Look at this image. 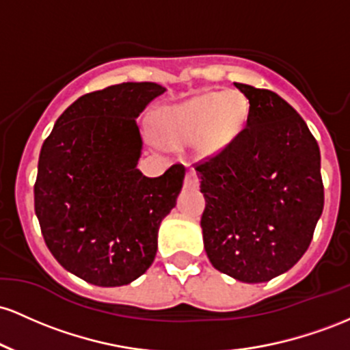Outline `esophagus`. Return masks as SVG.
I'll use <instances>...</instances> for the list:
<instances>
[{"mask_svg": "<svg viewBox=\"0 0 350 350\" xmlns=\"http://www.w3.org/2000/svg\"><path fill=\"white\" fill-rule=\"evenodd\" d=\"M200 185V180L198 176H196V172L193 168H190V170L187 172V176H185V187L187 188H196Z\"/></svg>", "mask_w": 350, "mask_h": 350, "instance_id": "esophagus-1", "label": "esophagus"}]
</instances>
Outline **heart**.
Segmentation results:
<instances>
[{
  "label": "heart",
  "instance_id": "obj_1",
  "mask_svg": "<svg viewBox=\"0 0 350 350\" xmlns=\"http://www.w3.org/2000/svg\"><path fill=\"white\" fill-rule=\"evenodd\" d=\"M246 104L239 94H205L178 105H168L157 116V129L170 144L202 139L203 147L218 148L241 131Z\"/></svg>",
  "mask_w": 350,
  "mask_h": 350
}]
</instances>
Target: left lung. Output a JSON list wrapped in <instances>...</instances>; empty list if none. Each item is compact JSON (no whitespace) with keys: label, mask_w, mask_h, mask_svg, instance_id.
<instances>
[{"label":"left lung","mask_w":350,"mask_h":350,"mask_svg":"<svg viewBox=\"0 0 350 350\" xmlns=\"http://www.w3.org/2000/svg\"><path fill=\"white\" fill-rule=\"evenodd\" d=\"M234 85L250 100L246 127L195 163L205 196L203 245L215 269L265 282L311 245L324 208L321 152L302 117L276 92Z\"/></svg>","instance_id":"obj_1"}]
</instances>
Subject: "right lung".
<instances>
[{"label": "right lung", "mask_w": 350, "mask_h": 350, "mask_svg": "<svg viewBox=\"0 0 350 350\" xmlns=\"http://www.w3.org/2000/svg\"><path fill=\"white\" fill-rule=\"evenodd\" d=\"M154 82H122L84 94L54 124L39 155L34 211L59 265L104 288L150 268L162 219L176 205L185 167L157 178L137 168L135 119L163 94Z\"/></svg>", "instance_id": "1"}]
</instances>
